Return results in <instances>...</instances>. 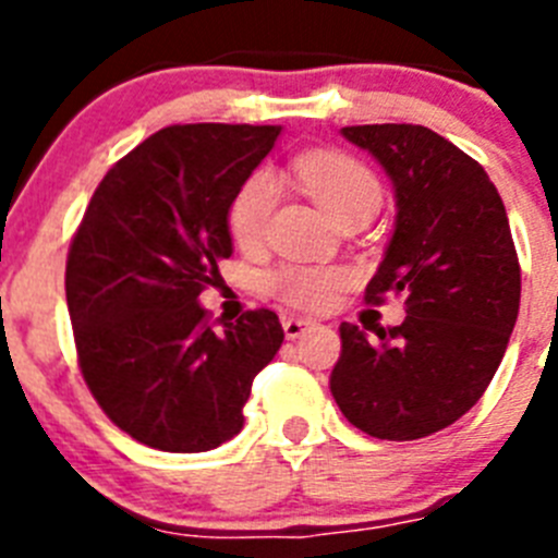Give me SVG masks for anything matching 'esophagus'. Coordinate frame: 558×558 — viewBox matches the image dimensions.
<instances>
[{"instance_id":"1","label":"esophagus","mask_w":558,"mask_h":558,"mask_svg":"<svg viewBox=\"0 0 558 558\" xmlns=\"http://www.w3.org/2000/svg\"><path fill=\"white\" fill-rule=\"evenodd\" d=\"M310 327H315V322H310V318H293V315L282 318V329H284V338L288 340L302 338Z\"/></svg>"}]
</instances>
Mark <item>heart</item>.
I'll return each instance as SVG.
<instances>
[{"mask_svg": "<svg viewBox=\"0 0 558 558\" xmlns=\"http://www.w3.org/2000/svg\"><path fill=\"white\" fill-rule=\"evenodd\" d=\"M295 181L310 198L327 211L335 223H343L360 211H377L383 186L366 165L332 150H313L295 156ZM276 206V181L270 172H254L231 201L229 231L243 251H259L268 240L270 215ZM347 270L322 265H282L265 279V290L293 310H324L347 284Z\"/></svg>", "mask_w": 558, "mask_h": 558, "instance_id": "b5f03b06", "label": "heart"}]
</instances>
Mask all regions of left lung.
I'll list each match as a JSON object with an SVG mask.
<instances>
[{
	"instance_id": "1",
	"label": "left lung",
	"mask_w": 558,
	"mask_h": 558,
	"mask_svg": "<svg viewBox=\"0 0 558 558\" xmlns=\"http://www.w3.org/2000/svg\"><path fill=\"white\" fill-rule=\"evenodd\" d=\"M393 184L397 226L366 304L405 299V322L372 335L340 324L329 388L357 430L413 441L475 405L520 313V263L486 170L425 125H349Z\"/></svg>"
}]
</instances>
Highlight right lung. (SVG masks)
I'll return each mask as SVG.
<instances>
[{
  "instance_id": "add662e5",
  "label": "right lung",
  "mask_w": 558,
  "mask_h": 558,
  "mask_svg": "<svg viewBox=\"0 0 558 558\" xmlns=\"http://www.w3.org/2000/svg\"><path fill=\"white\" fill-rule=\"evenodd\" d=\"M279 125H170L95 190L66 256V304L88 391L113 425L165 452L243 430L251 383L284 340L274 310L211 329L198 295L231 256L229 209Z\"/></svg>"
}]
</instances>
